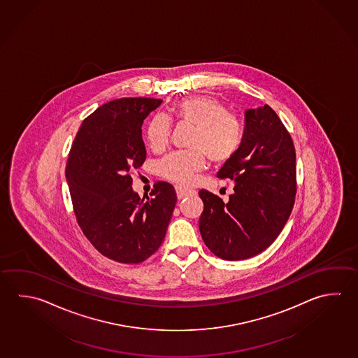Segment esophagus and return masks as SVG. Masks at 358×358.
I'll use <instances>...</instances> for the list:
<instances>
[{"label":"esophagus","mask_w":358,"mask_h":358,"mask_svg":"<svg viewBox=\"0 0 358 358\" xmlns=\"http://www.w3.org/2000/svg\"><path fill=\"white\" fill-rule=\"evenodd\" d=\"M176 190L178 199H182L189 195L195 194L194 190H189V189L182 188V187H176Z\"/></svg>","instance_id":"esophagus-1"}]
</instances>
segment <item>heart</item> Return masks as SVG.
Returning a JSON list of instances; mask_svg holds the SVG:
<instances>
[{"instance_id":"1","label":"heart","mask_w":358,"mask_h":358,"mask_svg":"<svg viewBox=\"0 0 358 358\" xmlns=\"http://www.w3.org/2000/svg\"><path fill=\"white\" fill-rule=\"evenodd\" d=\"M178 122L194 124L189 138L190 150L171 152L159 165L160 176L179 185H189L196 173L204 169L206 155L213 163L231 160L243 140V124L240 118L228 112V107L213 96H189L178 99L173 106ZM171 121L166 115L156 113L145 129L150 149L162 152L169 145Z\"/></svg>"}]
</instances>
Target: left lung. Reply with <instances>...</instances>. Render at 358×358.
I'll return each instance as SVG.
<instances>
[{"instance_id": "8db88e82", "label": "left lung", "mask_w": 358, "mask_h": 358, "mask_svg": "<svg viewBox=\"0 0 358 358\" xmlns=\"http://www.w3.org/2000/svg\"><path fill=\"white\" fill-rule=\"evenodd\" d=\"M295 148L276 112H245L243 140L217 176L236 184L229 201L202 189L199 231L220 259L246 260L266 250L289 220L296 194Z\"/></svg>"}]
</instances>
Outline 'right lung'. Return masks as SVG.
Listing matches in <instances>:
<instances>
[{"mask_svg":"<svg viewBox=\"0 0 358 358\" xmlns=\"http://www.w3.org/2000/svg\"><path fill=\"white\" fill-rule=\"evenodd\" d=\"M155 98H120L98 107L80 124L65 178L85 237L110 260L138 264L162 246L173 210L174 187L157 182L143 202L131 170L146 159L141 126L162 104Z\"/></svg>","mask_w":358,"mask_h":358,"instance_id":"right-lung-1","label":"right lung"}]
</instances>
